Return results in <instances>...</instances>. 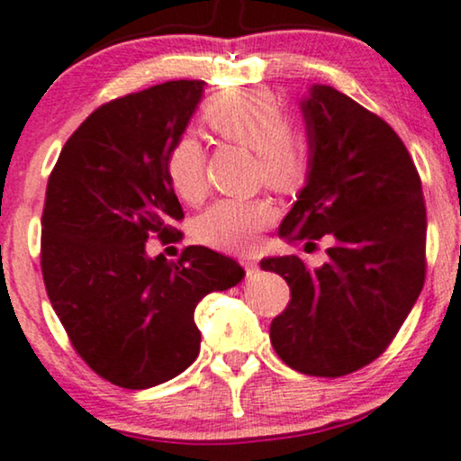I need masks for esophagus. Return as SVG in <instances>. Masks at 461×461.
I'll list each match as a JSON object with an SVG mask.
<instances>
[{
  "instance_id": "34e87169",
  "label": "esophagus",
  "mask_w": 461,
  "mask_h": 461,
  "mask_svg": "<svg viewBox=\"0 0 461 461\" xmlns=\"http://www.w3.org/2000/svg\"><path fill=\"white\" fill-rule=\"evenodd\" d=\"M240 264H242V267H244V272H247V274H255V272H258L259 270V266H258V261H255V259H240Z\"/></svg>"
}]
</instances>
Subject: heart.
Listing matches in <instances>:
<instances>
[{
	"label": "heart",
	"mask_w": 461,
	"mask_h": 461,
	"mask_svg": "<svg viewBox=\"0 0 461 461\" xmlns=\"http://www.w3.org/2000/svg\"><path fill=\"white\" fill-rule=\"evenodd\" d=\"M203 125L219 140L253 149L258 176L276 191H294L306 180L311 147L302 127L285 121L276 93L261 86L214 95L202 110ZM166 176L180 200L195 203L206 194V153L194 136H180L166 155ZM266 197H225L200 217L197 231L206 244L230 253H249L274 221Z\"/></svg>",
	"instance_id": "heart-1"
}]
</instances>
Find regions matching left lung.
I'll list each match as a JSON object with an SVG mask.
<instances>
[{"instance_id":"1","label":"left lung","mask_w":461,"mask_h":461,"mask_svg":"<svg viewBox=\"0 0 461 461\" xmlns=\"http://www.w3.org/2000/svg\"><path fill=\"white\" fill-rule=\"evenodd\" d=\"M302 113L308 180L278 234L334 244L321 267L298 255L261 259L291 289L270 340L289 368L336 378L375 361L415 306L428 219L415 163L381 116L328 85L312 86Z\"/></svg>"}]
</instances>
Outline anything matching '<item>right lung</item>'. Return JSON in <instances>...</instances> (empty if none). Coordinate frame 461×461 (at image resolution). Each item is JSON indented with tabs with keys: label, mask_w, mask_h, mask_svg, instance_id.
Wrapping results in <instances>:
<instances>
[{
	"label": "right lung",
	"mask_w": 461,
	"mask_h": 461,
	"mask_svg": "<svg viewBox=\"0 0 461 461\" xmlns=\"http://www.w3.org/2000/svg\"><path fill=\"white\" fill-rule=\"evenodd\" d=\"M203 80H170L104 104L86 116L52 167L40 266L46 294L85 364L113 385L149 389L200 353L197 302L242 281L234 259L187 247L178 261L149 258L150 236L170 242L183 208L166 155L183 136Z\"/></svg>",
	"instance_id": "1"
}]
</instances>
